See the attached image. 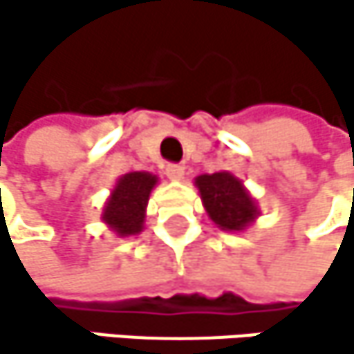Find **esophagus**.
<instances>
[{"label":"esophagus","mask_w":354,"mask_h":354,"mask_svg":"<svg viewBox=\"0 0 354 354\" xmlns=\"http://www.w3.org/2000/svg\"><path fill=\"white\" fill-rule=\"evenodd\" d=\"M165 176H167L169 180H183L185 178V167L178 165V163H169L165 167Z\"/></svg>","instance_id":"1"}]
</instances>
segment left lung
<instances>
[{
  "mask_svg": "<svg viewBox=\"0 0 354 354\" xmlns=\"http://www.w3.org/2000/svg\"><path fill=\"white\" fill-rule=\"evenodd\" d=\"M195 187L208 216L223 231H242L259 216L254 199L234 174H201L195 178Z\"/></svg>",
  "mask_w": 354,
  "mask_h": 354,
  "instance_id": "1",
  "label": "left lung"
}]
</instances>
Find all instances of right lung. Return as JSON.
I'll use <instances>...</instances> for the list:
<instances>
[{
  "label": "right lung",
  "instance_id": "add662e5",
  "mask_svg": "<svg viewBox=\"0 0 354 354\" xmlns=\"http://www.w3.org/2000/svg\"><path fill=\"white\" fill-rule=\"evenodd\" d=\"M157 183V176L148 171H129L120 176L104 206L102 221L120 238L140 234L144 229L148 197Z\"/></svg>",
  "mask_w": 354,
  "mask_h": 354
}]
</instances>
